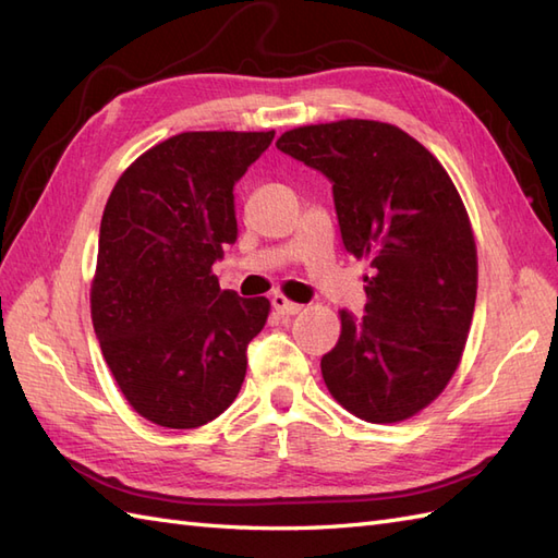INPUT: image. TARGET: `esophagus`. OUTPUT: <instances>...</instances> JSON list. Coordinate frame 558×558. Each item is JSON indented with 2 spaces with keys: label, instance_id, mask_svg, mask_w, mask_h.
I'll return each instance as SVG.
<instances>
[{
  "label": "esophagus",
  "instance_id": "obj_1",
  "mask_svg": "<svg viewBox=\"0 0 558 558\" xmlns=\"http://www.w3.org/2000/svg\"><path fill=\"white\" fill-rule=\"evenodd\" d=\"M270 304H274V308L280 313V316H294V313L302 311V306L290 302V299L282 296V294H276L274 299H270Z\"/></svg>",
  "mask_w": 558,
  "mask_h": 558
}]
</instances>
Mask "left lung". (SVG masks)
Returning a JSON list of instances; mask_svg holds the SVG:
<instances>
[{
  "label": "left lung",
  "instance_id": "left-lung-1",
  "mask_svg": "<svg viewBox=\"0 0 558 558\" xmlns=\"http://www.w3.org/2000/svg\"><path fill=\"white\" fill-rule=\"evenodd\" d=\"M278 150L332 183L344 247L365 259V316L341 311L323 355L327 389L373 424L417 415L460 365L476 304V242L448 171L387 122L339 120L284 132Z\"/></svg>",
  "mask_w": 558,
  "mask_h": 558
}]
</instances>
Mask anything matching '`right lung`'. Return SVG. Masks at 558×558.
Segmentation results:
<instances>
[{
    "label": "right lung",
    "mask_w": 558,
    "mask_h": 558,
    "mask_svg": "<svg viewBox=\"0 0 558 558\" xmlns=\"http://www.w3.org/2000/svg\"><path fill=\"white\" fill-rule=\"evenodd\" d=\"M276 132H183L126 167L98 233L92 320L130 405L195 428L235 401L266 296L242 299L211 274L238 240L233 185Z\"/></svg>",
    "instance_id": "right-lung-1"
}]
</instances>
